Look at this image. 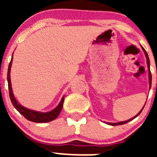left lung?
<instances>
[{"instance_id":"8db88e82","label":"left lung","mask_w":157,"mask_h":157,"mask_svg":"<svg viewBox=\"0 0 157 157\" xmlns=\"http://www.w3.org/2000/svg\"><path fill=\"white\" fill-rule=\"evenodd\" d=\"M142 49H143L144 52L145 54V56H146V58H147V67H148V71H149V83H150V89L151 87V83H152V76H151V73H150V59H149V57H148V55H147V52L145 51V49L142 47ZM146 104V103H145ZM143 107V109H144ZM143 109H141V110L140 111V112H138V113L137 114V115H135L134 117H133V118H131V119L129 120H127V121H120V122H117V123H111V122H106V124H109V125H112V126H116V125H121V124H126V123H128V121H131V120L134 119V118H136V117L138 116L140 114V112H142V110H143Z\"/></svg>"}]
</instances>
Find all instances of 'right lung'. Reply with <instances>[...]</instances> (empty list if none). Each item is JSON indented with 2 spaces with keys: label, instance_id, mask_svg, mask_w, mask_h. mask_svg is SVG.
Wrapping results in <instances>:
<instances>
[{
  "label": "right lung",
  "instance_id": "right-lung-1",
  "mask_svg": "<svg viewBox=\"0 0 157 157\" xmlns=\"http://www.w3.org/2000/svg\"><path fill=\"white\" fill-rule=\"evenodd\" d=\"M12 61H13V55L11 58V61L9 64L8 71H7V82H8V89H9V94H10V98L11 102H12L14 108L17 109L21 115H23L25 118L30 121H33V122L37 123H45L48 122V121H53L55 120L57 117L59 115L60 112H61V109H62L63 104H64V96H63L62 99L60 101L59 104L55 107V109H52V111L48 112H37V111L32 110V109H27L26 107L20 105L17 100L16 99L15 96H14L13 93L12 86H11V81H10V69L11 66H12Z\"/></svg>",
  "mask_w": 157,
  "mask_h": 157
}]
</instances>
